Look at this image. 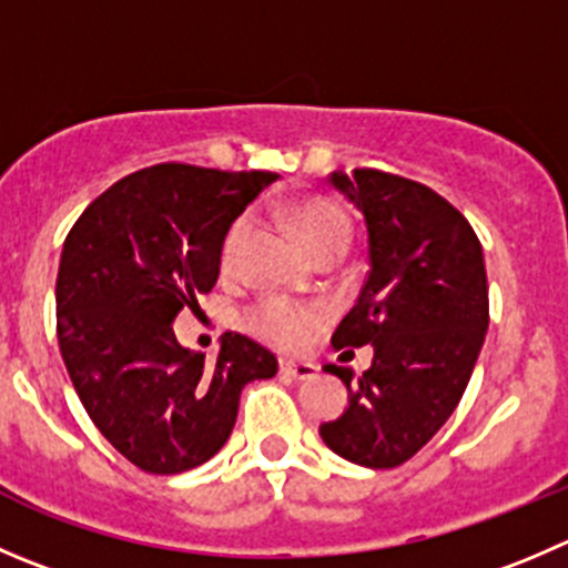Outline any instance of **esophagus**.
<instances>
[{"label": "esophagus", "instance_id": "obj_1", "mask_svg": "<svg viewBox=\"0 0 568 568\" xmlns=\"http://www.w3.org/2000/svg\"><path fill=\"white\" fill-rule=\"evenodd\" d=\"M318 368L313 366V363H305V361H280V374H285V377L291 379H313L316 377Z\"/></svg>", "mask_w": 568, "mask_h": 568}]
</instances>
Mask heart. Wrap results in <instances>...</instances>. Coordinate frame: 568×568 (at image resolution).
<instances>
[{
	"label": "heart",
	"instance_id": "1",
	"mask_svg": "<svg viewBox=\"0 0 568 568\" xmlns=\"http://www.w3.org/2000/svg\"><path fill=\"white\" fill-rule=\"evenodd\" d=\"M288 222L294 224L296 235H300L302 244L307 246V252H316L322 250V246L333 244H349V222H346L344 213L327 200H307L302 202V205L291 207ZM250 230V213H241V216L230 224L222 244L224 263H230L239 255ZM244 322L257 338L268 341V344L274 346H283V349H294V346H300L302 341L311 335V329L322 322V311H318L316 305H307V302H291L283 300V296H266V300H261L255 307L246 311Z\"/></svg>",
	"mask_w": 568,
	"mask_h": 568
}]
</instances>
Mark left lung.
Instances as JSON below:
<instances>
[{
  "instance_id": "obj_1",
  "label": "left lung",
  "mask_w": 568,
  "mask_h": 568,
  "mask_svg": "<svg viewBox=\"0 0 568 568\" xmlns=\"http://www.w3.org/2000/svg\"><path fill=\"white\" fill-rule=\"evenodd\" d=\"M327 183L363 213L368 274L333 346H374L372 366H324L349 405L318 427L335 455L394 469L430 442L458 407L488 329L483 246L464 213L422 183L377 169Z\"/></svg>"
}]
</instances>
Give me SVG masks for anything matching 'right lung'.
Returning <instances> with one entry per match:
<instances>
[{"mask_svg":"<svg viewBox=\"0 0 568 568\" xmlns=\"http://www.w3.org/2000/svg\"><path fill=\"white\" fill-rule=\"evenodd\" d=\"M274 180L158 163L110 185L65 235L60 355L99 433L150 475L211 460L233 433L244 385L277 374V357L246 335L224 333L207 363L172 329L216 285L224 233Z\"/></svg>","mask_w":568,"mask_h":568,"instance_id":"add662e5","label":"right lung"}]
</instances>
